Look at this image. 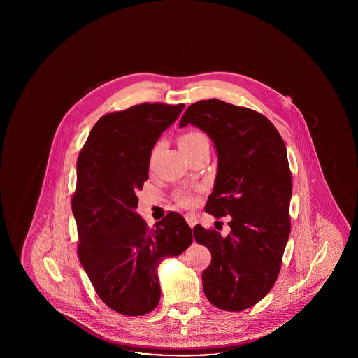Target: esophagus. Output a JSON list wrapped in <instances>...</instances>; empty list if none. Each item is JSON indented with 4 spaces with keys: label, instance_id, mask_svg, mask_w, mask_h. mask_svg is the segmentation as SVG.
I'll use <instances>...</instances> for the list:
<instances>
[{
    "label": "esophagus",
    "instance_id": "34e87169",
    "mask_svg": "<svg viewBox=\"0 0 358 358\" xmlns=\"http://www.w3.org/2000/svg\"><path fill=\"white\" fill-rule=\"evenodd\" d=\"M185 220H187V222L189 224V227H190V228H193V227L197 224V217H196L194 215H190V213L185 215Z\"/></svg>",
    "mask_w": 358,
    "mask_h": 358
}]
</instances>
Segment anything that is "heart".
Wrapping results in <instances>:
<instances>
[{
  "label": "heart",
  "mask_w": 358,
  "mask_h": 358,
  "mask_svg": "<svg viewBox=\"0 0 358 358\" xmlns=\"http://www.w3.org/2000/svg\"><path fill=\"white\" fill-rule=\"evenodd\" d=\"M203 143H208V138L200 131H189V133H185L180 136V148L182 152L194 149ZM159 146H161V143H157L154 146L152 157H154L158 152ZM174 199L177 200L178 204L182 205V206H187V208L194 206L199 201V189H180L176 192Z\"/></svg>",
  "instance_id": "heart-1"
}]
</instances>
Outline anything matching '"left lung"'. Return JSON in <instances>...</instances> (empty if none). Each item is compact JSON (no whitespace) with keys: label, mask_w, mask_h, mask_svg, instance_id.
<instances>
[{"label":"left lung","mask_w":358,"mask_h":358,"mask_svg":"<svg viewBox=\"0 0 358 358\" xmlns=\"http://www.w3.org/2000/svg\"><path fill=\"white\" fill-rule=\"evenodd\" d=\"M193 124L215 143L219 164L205 212L231 216L227 238L194 227L212 255L203 273L205 296L225 311L254 306L273 289L289 236L292 192L286 146L260 113L219 99L190 104L180 127Z\"/></svg>","instance_id":"left-lung-1"}]
</instances>
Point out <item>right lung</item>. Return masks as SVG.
I'll list each match as a JSON object with an SVG mask.
<instances>
[{"mask_svg":"<svg viewBox=\"0 0 358 358\" xmlns=\"http://www.w3.org/2000/svg\"><path fill=\"white\" fill-rule=\"evenodd\" d=\"M184 107L141 103L106 114L78 158L72 213L79 259L99 298L123 315H143L157 307L159 263L184 252L193 240L190 227L176 212L153 228L136 212L154 143Z\"/></svg>","mask_w":358,"mask_h":358,"instance_id":"right-lung-1","label":"right lung"}]
</instances>
